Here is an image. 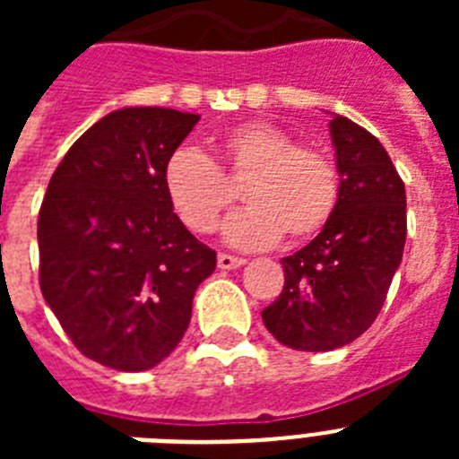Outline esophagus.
<instances>
[{"instance_id": "obj_1", "label": "esophagus", "mask_w": 459, "mask_h": 459, "mask_svg": "<svg viewBox=\"0 0 459 459\" xmlns=\"http://www.w3.org/2000/svg\"><path fill=\"white\" fill-rule=\"evenodd\" d=\"M246 264V259L243 257H237V255H227V253H221L218 255V266L225 271H232V269H238V266Z\"/></svg>"}]
</instances>
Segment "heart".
<instances>
[{"mask_svg": "<svg viewBox=\"0 0 459 459\" xmlns=\"http://www.w3.org/2000/svg\"><path fill=\"white\" fill-rule=\"evenodd\" d=\"M222 169L243 179L246 209L225 225L227 243L237 248H266L285 234L290 241L310 238L331 221L338 204V169L326 153L299 147L294 137L269 121H246L227 131L218 144ZM163 188L179 221L190 232L216 230L234 193L221 169L195 147L174 149L163 165Z\"/></svg>", "mask_w": 459, "mask_h": 459, "instance_id": "obj_1", "label": "heart"}]
</instances>
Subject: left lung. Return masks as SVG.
I'll return each instance as SVG.
<instances>
[{
    "label": "left lung",
    "instance_id": "8db88e82",
    "mask_svg": "<svg viewBox=\"0 0 459 459\" xmlns=\"http://www.w3.org/2000/svg\"><path fill=\"white\" fill-rule=\"evenodd\" d=\"M328 128L338 204L306 248L282 259L285 287L262 310L269 333L299 351L338 350L366 333L407 238V195L386 149L347 117L333 115Z\"/></svg>",
    "mask_w": 459,
    "mask_h": 459
}]
</instances>
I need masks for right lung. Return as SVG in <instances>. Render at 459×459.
<instances>
[{"label": "right lung", "mask_w": 459, "mask_h": 459, "mask_svg": "<svg viewBox=\"0 0 459 459\" xmlns=\"http://www.w3.org/2000/svg\"><path fill=\"white\" fill-rule=\"evenodd\" d=\"M200 115L124 108L68 149L39 213L40 291L87 359L142 372L181 342L216 269L163 188V165Z\"/></svg>", "instance_id": "right-lung-1"}]
</instances>
